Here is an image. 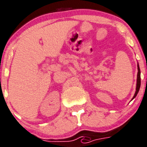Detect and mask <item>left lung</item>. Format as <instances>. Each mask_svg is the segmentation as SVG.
<instances>
[{
    "label": "left lung",
    "mask_w": 147,
    "mask_h": 147,
    "mask_svg": "<svg viewBox=\"0 0 147 147\" xmlns=\"http://www.w3.org/2000/svg\"><path fill=\"white\" fill-rule=\"evenodd\" d=\"M140 86H141V72H140V68L139 66H138V75H137V84H136V93L134 96V98L132 99H134L136 95L138 94V91H139Z\"/></svg>",
    "instance_id": "left-lung-1"
}]
</instances>
